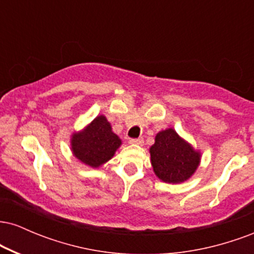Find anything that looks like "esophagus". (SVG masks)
I'll use <instances>...</instances> for the list:
<instances>
[{"instance_id": "34e87169", "label": "esophagus", "mask_w": 254, "mask_h": 254, "mask_svg": "<svg viewBox=\"0 0 254 254\" xmlns=\"http://www.w3.org/2000/svg\"><path fill=\"white\" fill-rule=\"evenodd\" d=\"M131 144H137V145H142L143 144V138H131L130 139Z\"/></svg>"}]
</instances>
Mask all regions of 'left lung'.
<instances>
[{"label": "left lung", "mask_w": 254, "mask_h": 254, "mask_svg": "<svg viewBox=\"0 0 254 254\" xmlns=\"http://www.w3.org/2000/svg\"><path fill=\"white\" fill-rule=\"evenodd\" d=\"M149 153L155 176L168 184L189 180L200 164V151L172 127L156 133L155 143L149 148Z\"/></svg>", "instance_id": "obj_1"}]
</instances>
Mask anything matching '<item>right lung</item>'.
I'll list each match as a JSON object with an SVG mask.
<instances>
[{
  "label": "right lung",
  "mask_w": 254,
  "mask_h": 254,
  "mask_svg": "<svg viewBox=\"0 0 254 254\" xmlns=\"http://www.w3.org/2000/svg\"><path fill=\"white\" fill-rule=\"evenodd\" d=\"M122 145V139L112 131L104 115L98 116L82 130L72 132V155L89 167L98 168L112 159Z\"/></svg>",
  "instance_id": "obj_1"
}]
</instances>
